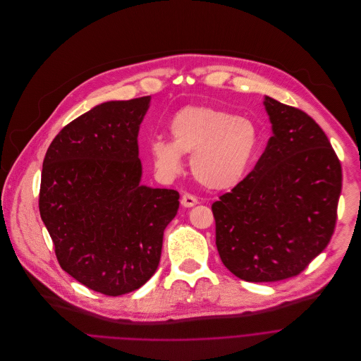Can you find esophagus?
Returning a JSON list of instances; mask_svg holds the SVG:
<instances>
[{"label": "esophagus", "instance_id": "obj_1", "mask_svg": "<svg viewBox=\"0 0 361 361\" xmlns=\"http://www.w3.org/2000/svg\"><path fill=\"white\" fill-rule=\"evenodd\" d=\"M180 203H182V206H185V207H192V206L197 204V197L193 196V195H190V193H183V196H182V199H180Z\"/></svg>", "mask_w": 361, "mask_h": 361}]
</instances>
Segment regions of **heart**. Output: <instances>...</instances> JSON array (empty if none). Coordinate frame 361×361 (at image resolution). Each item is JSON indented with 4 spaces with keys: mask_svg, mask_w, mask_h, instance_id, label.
<instances>
[{
    "mask_svg": "<svg viewBox=\"0 0 361 361\" xmlns=\"http://www.w3.org/2000/svg\"><path fill=\"white\" fill-rule=\"evenodd\" d=\"M169 132L172 142L158 136L149 143L159 173H179L182 155H190L193 176L216 190L232 188L243 178L257 147V129L252 121L210 106L180 109L172 118Z\"/></svg>",
    "mask_w": 361,
    "mask_h": 361,
    "instance_id": "1",
    "label": "heart"
}]
</instances>
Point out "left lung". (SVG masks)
<instances>
[{"label":"left lung","instance_id":"left-lung-1","mask_svg":"<svg viewBox=\"0 0 361 361\" xmlns=\"http://www.w3.org/2000/svg\"><path fill=\"white\" fill-rule=\"evenodd\" d=\"M273 136L253 171L212 204L216 246L239 279L277 281L302 273L329 245L341 164L305 111L264 101Z\"/></svg>","mask_w":361,"mask_h":361}]
</instances>
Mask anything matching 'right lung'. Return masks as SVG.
I'll return each instance as SVG.
<instances>
[{
  "instance_id": "1",
  "label": "right lung",
  "mask_w": 361,
  "mask_h": 361,
  "mask_svg": "<svg viewBox=\"0 0 361 361\" xmlns=\"http://www.w3.org/2000/svg\"><path fill=\"white\" fill-rule=\"evenodd\" d=\"M151 97L111 101L65 125L45 154L39 214L56 260L105 296L145 284L161 260L179 192L140 185L139 125Z\"/></svg>"
}]
</instances>
